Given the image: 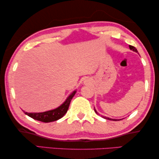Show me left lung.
Listing matches in <instances>:
<instances>
[{"label": "left lung", "instance_id": "obj_1", "mask_svg": "<svg viewBox=\"0 0 159 159\" xmlns=\"http://www.w3.org/2000/svg\"><path fill=\"white\" fill-rule=\"evenodd\" d=\"M129 49H130V50H132L133 51H134V52H136V53H138V51H137V48L134 47V46H130L129 45ZM94 111L96 112V113H97L98 114V113H97V111L95 110V108H94ZM104 118H106V119H108V120H116V119H111V118H106V117H103Z\"/></svg>", "mask_w": 159, "mask_h": 159}]
</instances>
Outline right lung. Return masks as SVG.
Wrapping results in <instances>:
<instances>
[{
  "instance_id": "add662e5",
  "label": "right lung",
  "mask_w": 159,
  "mask_h": 159,
  "mask_svg": "<svg viewBox=\"0 0 159 159\" xmlns=\"http://www.w3.org/2000/svg\"><path fill=\"white\" fill-rule=\"evenodd\" d=\"M76 91H74L68 97L66 98L65 102L53 110L43 112V113H27V112L24 111V113L31 118L36 120L43 122V123H50V122H53L58 120L60 118H62L65 114L67 113L68 110L70 101H71L72 97H74Z\"/></svg>"
}]
</instances>
